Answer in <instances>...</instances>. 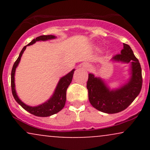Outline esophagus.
<instances>
[{
  "label": "esophagus",
  "mask_w": 150,
  "mask_h": 150,
  "mask_svg": "<svg viewBox=\"0 0 150 150\" xmlns=\"http://www.w3.org/2000/svg\"><path fill=\"white\" fill-rule=\"evenodd\" d=\"M82 67H83L84 68H85L86 70H90L91 68H92L91 65H89L88 63H85V64H83V65H82Z\"/></svg>",
  "instance_id": "obj_1"
}]
</instances>
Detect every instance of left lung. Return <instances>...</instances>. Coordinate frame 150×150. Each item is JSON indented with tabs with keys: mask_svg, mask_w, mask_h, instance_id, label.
<instances>
[{
	"mask_svg": "<svg viewBox=\"0 0 150 150\" xmlns=\"http://www.w3.org/2000/svg\"><path fill=\"white\" fill-rule=\"evenodd\" d=\"M112 61L130 63L131 76L127 83L116 89H110L100 77L89 74L87 82L90 104L101 112L116 113L123 111L140 94L142 85V69L137 58L130 46L123 44L120 54H116Z\"/></svg>",
	"mask_w": 150,
	"mask_h": 150,
	"instance_id": "left-lung-1",
	"label": "left lung"
}]
</instances>
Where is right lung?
Segmentation results:
<instances>
[{
    "instance_id": "obj_1",
    "label": "right lung",
    "mask_w": 150,
    "mask_h": 150,
    "mask_svg": "<svg viewBox=\"0 0 150 150\" xmlns=\"http://www.w3.org/2000/svg\"><path fill=\"white\" fill-rule=\"evenodd\" d=\"M56 38V37L53 35H42L39 36L34 39L31 42L30 44H27V46H24L23 49H22L21 52H20L19 57L16 61L15 62L14 65L13 66V69L11 72V87H12V93L14 97L15 101L18 103L20 106H22L24 109L28 111L29 113H32L34 116H39V117H47L50 116L51 115L55 114L59 112L61 110L63 109L65 104V101H66V91L68 89V86L71 83L72 80H73V74L75 69L70 72L69 73L67 74L65 76L62 77L60 79L59 82H58L56 88L55 89L54 93L53 94L52 97H51L48 101H46L44 104L39 105L37 106H30L28 105L25 104L22 101L19 99L18 96L17 95L16 91H15V73L16 68L20 63V59L23 54L24 51L26 49L27 46H30L34 44L36 42H39V41H47L51 40Z\"/></svg>"
}]
</instances>
